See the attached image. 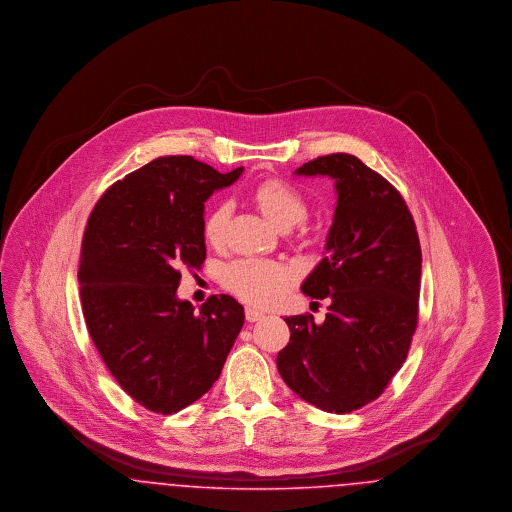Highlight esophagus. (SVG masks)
<instances>
[{
	"instance_id": "obj_1",
	"label": "esophagus",
	"mask_w": 512,
	"mask_h": 512,
	"mask_svg": "<svg viewBox=\"0 0 512 512\" xmlns=\"http://www.w3.org/2000/svg\"><path fill=\"white\" fill-rule=\"evenodd\" d=\"M263 317H265V313H261V311L253 309V307H245V320L247 322H257V320H261Z\"/></svg>"
}]
</instances>
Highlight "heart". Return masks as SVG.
Masks as SVG:
<instances>
[{"mask_svg":"<svg viewBox=\"0 0 512 512\" xmlns=\"http://www.w3.org/2000/svg\"><path fill=\"white\" fill-rule=\"evenodd\" d=\"M251 201L276 228L290 230L307 217L309 205L292 184L282 178L270 176L259 180L251 188ZM230 205H217L203 224V236L207 244L220 245L230 222ZM292 282V274L276 263L242 259L222 270V284L228 292L238 295L251 305L267 307L276 303Z\"/></svg>","mask_w":512,"mask_h":512,"instance_id":"1","label":"heart"}]
</instances>
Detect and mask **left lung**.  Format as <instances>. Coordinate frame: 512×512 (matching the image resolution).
I'll return each mask as SVG.
<instances>
[{"label":"left lung","mask_w":512,"mask_h":512,"mask_svg":"<svg viewBox=\"0 0 512 512\" xmlns=\"http://www.w3.org/2000/svg\"><path fill=\"white\" fill-rule=\"evenodd\" d=\"M299 176L336 180L338 205L326 257L301 292L328 299V315L286 318L278 353L282 380L326 413H351L378 399L403 366L418 324L422 251L401 194L349 153L317 157Z\"/></svg>","instance_id":"obj_1"}]
</instances>
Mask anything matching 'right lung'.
Wrapping results in <instances>:
<instances>
[{"mask_svg": "<svg viewBox=\"0 0 512 512\" xmlns=\"http://www.w3.org/2000/svg\"><path fill=\"white\" fill-rule=\"evenodd\" d=\"M242 172L159 157L115 182L86 224L78 282L88 332L122 390L151 413H178L211 390L244 326L230 295H211L199 313L176 297L180 268L205 261V201Z\"/></svg>", "mask_w": 512, "mask_h": 512, "instance_id": "add662e5", "label": "right lung"}]
</instances>
